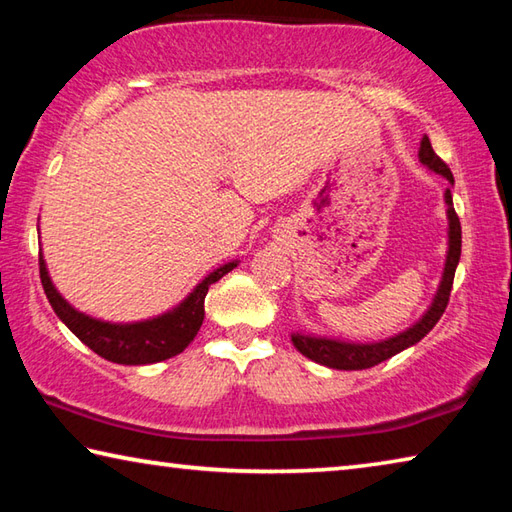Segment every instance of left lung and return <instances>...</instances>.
I'll return each instance as SVG.
<instances>
[{"label":"left lung","mask_w":512,"mask_h":512,"mask_svg":"<svg viewBox=\"0 0 512 512\" xmlns=\"http://www.w3.org/2000/svg\"><path fill=\"white\" fill-rule=\"evenodd\" d=\"M418 158L424 167L431 169L433 173H438V176H443L449 185H454L452 171H449L447 164L438 158L436 151L431 149V142L427 135H424L420 142ZM445 205H447V255H445L443 277H440L436 296H433L429 309L424 311V314L415 320L411 327H406L404 332L395 336H388V339L370 341V343L343 341V339H334V336H318V334H307V332H293L291 341L296 345V350L300 354H305L307 359L320 363V366H327L334 370H366L422 341L424 336L431 332L433 325L438 323L440 316H443V311L447 309L449 293H452V284H454V273H456L458 259H461V221H458V216L454 212L452 189H445Z\"/></svg>","instance_id":"8db88e82"}]
</instances>
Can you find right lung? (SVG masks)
Here are the masks:
<instances>
[{
  "label": "right lung",
  "instance_id": "obj_1",
  "mask_svg": "<svg viewBox=\"0 0 512 512\" xmlns=\"http://www.w3.org/2000/svg\"><path fill=\"white\" fill-rule=\"evenodd\" d=\"M239 266L237 259L214 268L210 275H205L196 284L187 298L178 302L176 307L164 311L160 316L133 320V323H110L83 314L76 307L60 296L58 289L51 282L47 262L40 253V280L47 298L54 307L56 316L69 327V332L94 350L99 357L108 359L121 366H146V363H158L164 359L176 357L189 343L194 341L198 329L205 318V296L214 282H219L225 273Z\"/></svg>",
  "mask_w": 512,
  "mask_h": 512
}]
</instances>
